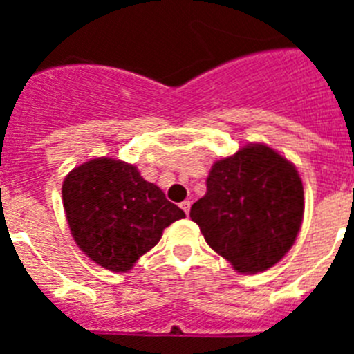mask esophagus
Instances as JSON below:
<instances>
[{
	"mask_svg": "<svg viewBox=\"0 0 354 354\" xmlns=\"http://www.w3.org/2000/svg\"><path fill=\"white\" fill-rule=\"evenodd\" d=\"M189 207H192V202H189V200H184L183 204H180V209H183L186 214H189Z\"/></svg>",
	"mask_w": 354,
	"mask_h": 354,
	"instance_id": "obj_1",
	"label": "esophagus"
}]
</instances>
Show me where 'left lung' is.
Segmentation results:
<instances>
[{
	"mask_svg": "<svg viewBox=\"0 0 354 354\" xmlns=\"http://www.w3.org/2000/svg\"><path fill=\"white\" fill-rule=\"evenodd\" d=\"M303 184L277 150L250 143L212 165L192 220L207 245L239 273H261L294 245L303 221Z\"/></svg>",
	"mask_w": 354,
	"mask_h": 354,
	"instance_id": "left-lung-1",
	"label": "left lung"
}]
</instances>
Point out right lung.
<instances>
[{
	"mask_svg": "<svg viewBox=\"0 0 354 354\" xmlns=\"http://www.w3.org/2000/svg\"><path fill=\"white\" fill-rule=\"evenodd\" d=\"M62 195L76 245L109 271H129L158 245L168 225L186 218L138 168L111 158L74 168L65 177Z\"/></svg>",
	"mask_w": 354,
	"mask_h": 354,
	"instance_id": "1",
	"label": "right lung"
}]
</instances>
